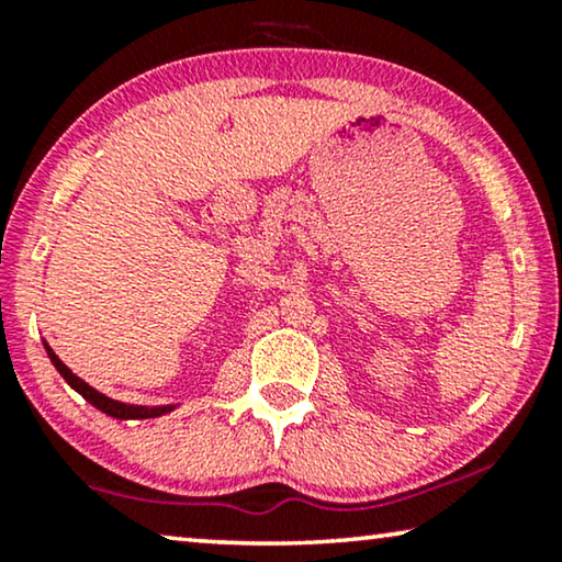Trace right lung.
<instances>
[{"mask_svg": "<svg viewBox=\"0 0 562 562\" xmlns=\"http://www.w3.org/2000/svg\"><path fill=\"white\" fill-rule=\"evenodd\" d=\"M43 345H45V352H48V358H50V363L56 366V371L64 375L66 379V383L68 386H71L76 394H81L83 398H87V402L91 404V406H97L99 412H104L106 417H114V419H153V417H164V414H168V412H173L176 409V404H166V406H140V404H125V402H117V398H110V396H104L102 391H97L94 386H89L87 381L83 379H79V375H76L71 368H68L64 360H60L56 352L50 350V345L43 340Z\"/></svg>", "mask_w": 562, "mask_h": 562, "instance_id": "right-lung-1", "label": "right lung"}]
</instances>
